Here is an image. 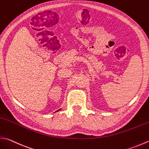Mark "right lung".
<instances>
[{
    "label": "right lung",
    "mask_w": 149,
    "mask_h": 149,
    "mask_svg": "<svg viewBox=\"0 0 149 149\" xmlns=\"http://www.w3.org/2000/svg\"><path fill=\"white\" fill-rule=\"evenodd\" d=\"M61 109H59V110H57V111L56 112H58V111H59V110H61Z\"/></svg>",
    "instance_id": "add662e5"
}]
</instances>
